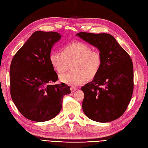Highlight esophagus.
Wrapping results in <instances>:
<instances>
[{
    "label": "esophagus",
    "mask_w": 148,
    "mask_h": 148,
    "mask_svg": "<svg viewBox=\"0 0 148 148\" xmlns=\"http://www.w3.org/2000/svg\"><path fill=\"white\" fill-rule=\"evenodd\" d=\"M70 90H71V91L72 92H75L76 90H77V88H75V87H73V86H72V87H70Z\"/></svg>",
    "instance_id": "34e87169"
}]
</instances>
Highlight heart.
<instances>
[{"label": "heart", "instance_id": "1", "mask_svg": "<svg viewBox=\"0 0 148 148\" xmlns=\"http://www.w3.org/2000/svg\"><path fill=\"white\" fill-rule=\"evenodd\" d=\"M49 62L55 71L64 73L72 66V72L60 75V81L70 86L83 84L86 79H93L99 72L102 59L99 51L92 50L87 44L75 42L66 45L62 52L54 51L50 54Z\"/></svg>", "mask_w": 148, "mask_h": 148}]
</instances>
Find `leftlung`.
Wrapping results in <instances>:
<instances>
[{"label":"left lung","instance_id":"obj_1","mask_svg":"<svg viewBox=\"0 0 148 148\" xmlns=\"http://www.w3.org/2000/svg\"><path fill=\"white\" fill-rule=\"evenodd\" d=\"M76 35L97 48L102 59L93 80L81 88L84 113L99 123L116 120L124 114L133 94L132 59L110 34L79 32Z\"/></svg>","mask_w":148,"mask_h":148}]
</instances>
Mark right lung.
Listing matches in <instances>:
<instances>
[{
	"label": "right lung",
	"instance_id": "1",
	"mask_svg": "<svg viewBox=\"0 0 148 148\" xmlns=\"http://www.w3.org/2000/svg\"><path fill=\"white\" fill-rule=\"evenodd\" d=\"M61 38L58 32L36 31L15 54L10 68V94L25 118L35 122L47 121L62 108L64 95L71 93L58 79L49 62L53 46Z\"/></svg>",
	"mask_w": 148,
	"mask_h": 148
}]
</instances>
